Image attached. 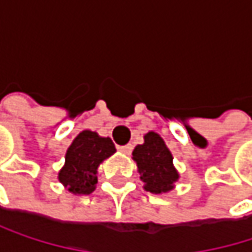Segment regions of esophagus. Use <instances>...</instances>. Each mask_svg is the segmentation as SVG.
I'll use <instances>...</instances> for the list:
<instances>
[{
    "label": "esophagus",
    "instance_id": "1",
    "mask_svg": "<svg viewBox=\"0 0 252 252\" xmlns=\"http://www.w3.org/2000/svg\"><path fill=\"white\" fill-rule=\"evenodd\" d=\"M120 150L126 155H131L132 152V144H126V146H120Z\"/></svg>",
    "mask_w": 252,
    "mask_h": 252
}]
</instances>
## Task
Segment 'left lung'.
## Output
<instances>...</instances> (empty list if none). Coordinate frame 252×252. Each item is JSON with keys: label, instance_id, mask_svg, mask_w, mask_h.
<instances>
[{"label": "left lung", "instance_id": "8db88e82", "mask_svg": "<svg viewBox=\"0 0 252 252\" xmlns=\"http://www.w3.org/2000/svg\"><path fill=\"white\" fill-rule=\"evenodd\" d=\"M144 188L153 194L168 192L174 188L178 172L172 165V155L162 137L153 131L144 135V143L132 152Z\"/></svg>", "mask_w": 252, "mask_h": 252}]
</instances>
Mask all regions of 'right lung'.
I'll return each instance as SVG.
<instances>
[{
    "label": "right lung",
    "instance_id": "obj_1",
    "mask_svg": "<svg viewBox=\"0 0 252 252\" xmlns=\"http://www.w3.org/2000/svg\"><path fill=\"white\" fill-rule=\"evenodd\" d=\"M114 153L115 146L109 137L81 131L67 150L65 165L58 178L73 194H90L97 182V166Z\"/></svg>",
    "mask_w": 252,
    "mask_h": 252
}]
</instances>
